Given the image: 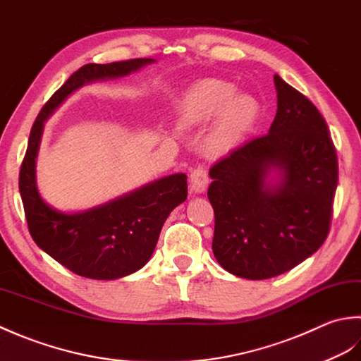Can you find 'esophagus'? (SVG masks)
<instances>
[{"instance_id":"1","label":"esophagus","mask_w":361,"mask_h":361,"mask_svg":"<svg viewBox=\"0 0 361 361\" xmlns=\"http://www.w3.org/2000/svg\"><path fill=\"white\" fill-rule=\"evenodd\" d=\"M209 183V174L205 171L204 166H197L190 174V190L193 193H202L207 188Z\"/></svg>"}]
</instances>
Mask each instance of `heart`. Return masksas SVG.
I'll return each mask as SVG.
<instances>
[{"mask_svg":"<svg viewBox=\"0 0 361 361\" xmlns=\"http://www.w3.org/2000/svg\"><path fill=\"white\" fill-rule=\"evenodd\" d=\"M260 106L247 93L223 79H204L190 87L179 104V120L191 126H205L213 118L209 145L213 151L227 152L240 146L254 130Z\"/></svg>","mask_w":361,"mask_h":361,"instance_id":"b5f03b06","label":"heart"}]
</instances>
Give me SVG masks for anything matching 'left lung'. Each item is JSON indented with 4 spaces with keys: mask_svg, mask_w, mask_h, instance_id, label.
Listing matches in <instances>:
<instances>
[{
    "mask_svg": "<svg viewBox=\"0 0 361 361\" xmlns=\"http://www.w3.org/2000/svg\"><path fill=\"white\" fill-rule=\"evenodd\" d=\"M274 85L277 112L269 132L216 161L207 191L215 259L251 281L283 274L318 251L330 231L338 185L326 120L279 75Z\"/></svg>",
    "mask_w": 361,
    "mask_h": 361,
    "instance_id": "left-lung-1",
    "label": "left lung"
}]
</instances>
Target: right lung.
I'll list each match as a JSON object with an SVG mask.
<instances>
[{"label": "right lung", "instance_id": "right-lung-1", "mask_svg": "<svg viewBox=\"0 0 361 361\" xmlns=\"http://www.w3.org/2000/svg\"><path fill=\"white\" fill-rule=\"evenodd\" d=\"M154 62V59H130L84 65L42 107L29 134L18 179L29 233L42 251L78 276L114 281L143 268L168 215L187 200V176H166L85 212H59L42 200L35 182V159L43 126L78 88L94 80L128 76Z\"/></svg>", "mask_w": 361, "mask_h": 361}]
</instances>
